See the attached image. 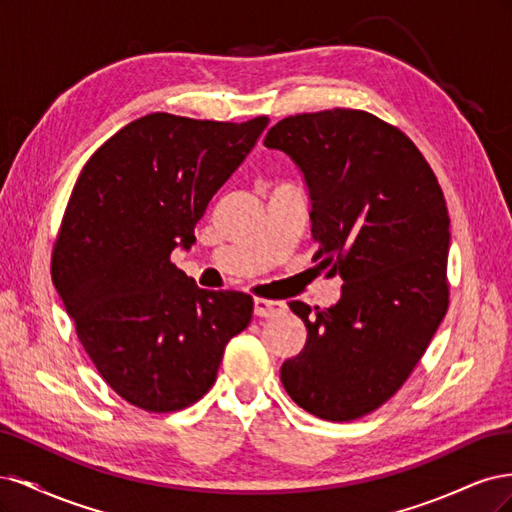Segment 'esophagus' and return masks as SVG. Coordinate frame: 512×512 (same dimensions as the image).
<instances>
[{"mask_svg": "<svg viewBox=\"0 0 512 512\" xmlns=\"http://www.w3.org/2000/svg\"><path fill=\"white\" fill-rule=\"evenodd\" d=\"M284 303L282 301H273V299H254V314L258 318H273L277 314L284 312Z\"/></svg>", "mask_w": 512, "mask_h": 512, "instance_id": "esophagus-1", "label": "esophagus"}]
</instances>
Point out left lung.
<instances>
[{"label": "left lung", "mask_w": 512, "mask_h": 512, "mask_svg": "<svg viewBox=\"0 0 512 512\" xmlns=\"http://www.w3.org/2000/svg\"><path fill=\"white\" fill-rule=\"evenodd\" d=\"M265 147L301 170L314 260L344 282L327 309L288 303L307 342L280 378L309 414L354 421L397 393L446 314V200L410 138L365 111L286 117Z\"/></svg>", "instance_id": "obj_1"}]
</instances>
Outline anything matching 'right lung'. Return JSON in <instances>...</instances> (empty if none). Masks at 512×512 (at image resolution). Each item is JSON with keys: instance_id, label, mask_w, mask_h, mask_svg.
<instances>
[{"instance_id": "1", "label": "right lung", "mask_w": 512, "mask_h": 512, "mask_svg": "<svg viewBox=\"0 0 512 512\" xmlns=\"http://www.w3.org/2000/svg\"><path fill=\"white\" fill-rule=\"evenodd\" d=\"M267 123L151 113L108 138L76 179L51 277L89 359L132 406L194 404L252 320L250 294L198 288L170 254L194 245L209 200Z\"/></svg>"}]
</instances>
